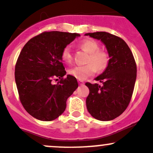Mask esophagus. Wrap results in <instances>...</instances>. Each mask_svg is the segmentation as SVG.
Wrapping results in <instances>:
<instances>
[{"mask_svg":"<svg viewBox=\"0 0 153 153\" xmlns=\"http://www.w3.org/2000/svg\"><path fill=\"white\" fill-rule=\"evenodd\" d=\"M79 85H84V82L83 81H81V80H79Z\"/></svg>","mask_w":153,"mask_h":153,"instance_id":"obj_1","label":"esophagus"}]
</instances>
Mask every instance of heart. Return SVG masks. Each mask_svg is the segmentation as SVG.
<instances>
[{"label": "heart", "mask_w": 153, "mask_h": 153, "mask_svg": "<svg viewBox=\"0 0 153 153\" xmlns=\"http://www.w3.org/2000/svg\"><path fill=\"white\" fill-rule=\"evenodd\" d=\"M80 47L83 51L89 53L88 64L82 66H75L69 70V74L79 80H85L88 77L93 76L96 72L102 71L108 66L109 57L105 51H99V45L91 39L85 40L80 44ZM62 59L65 62H70L72 59L71 49L67 46L62 52Z\"/></svg>", "instance_id": "obj_1"}]
</instances>
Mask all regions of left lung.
Returning a JSON list of instances; mask_svg holds the SVG:
<instances>
[{"mask_svg": "<svg viewBox=\"0 0 153 153\" xmlns=\"http://www.w3.org/2000/svg\"><path fill=\"white\" fill-rule=\"evenodd\" d=\"M105 45L109 62L103 72L94 79L99 81L86 82L89 94L86 106L91 115L102 121L114 120L128 105L137 76V67L131 50L122 39L106 33H85Z\"/></svg>", "mask_w": 153, "mask_h": 153, "instance_id": "1", "label": "left lung"}]
</instances>
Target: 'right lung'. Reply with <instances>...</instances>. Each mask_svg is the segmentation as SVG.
Returning <instances> with one entry per match:
<instances>
[{
    "instance_id": "1",
    "label": "right lung",
    "mask_w": 153,
    "mask_h": 153,
    "mask_svg": "<svg viewBox=\"0 0 153 153\" xmlns=\"http://www.w3.org/2000/svg\"><path fill=\"white\" fill-rule=\"evenodd\" d=\"M79 33L45 32L29 40L22 48L15 68L19 97L35 118L51 121L61 115L67 100L78 87L76 79L66 74L62 52ZM53 79H60L57 84Z\"/></svg>"
}]
</instances>
